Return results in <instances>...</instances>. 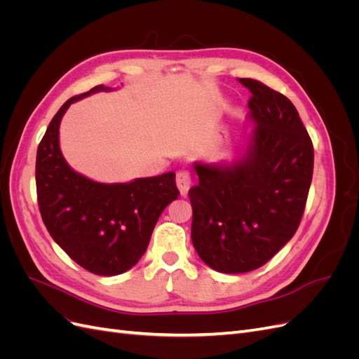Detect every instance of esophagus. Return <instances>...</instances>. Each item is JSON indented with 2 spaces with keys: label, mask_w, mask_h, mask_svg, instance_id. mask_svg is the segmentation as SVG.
<instances>
[{
  "label": "esophagus",
  "mask_w": 359,
  "mask_h": 359,
  "mask_svg": "<svg viewBox=\"0 0 359 359\" xmlns=\"http://www.w3.org/2000/svg\"><path fill=\"white\" fill-rule=\"evenodd\" d=\"M177 186H178L180 193L182 194V196H186V194L189 193L190 186H191V175H190L189 170H186V169L178 170V173H177Z\"/></svg>",
  "instance_id": "esophagus-1"
}]
</instances>
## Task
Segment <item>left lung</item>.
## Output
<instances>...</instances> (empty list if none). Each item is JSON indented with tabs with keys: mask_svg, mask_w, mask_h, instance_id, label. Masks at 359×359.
<instances>
[{
	"mask_svg": "<svg viewBox=\"0 0 359 359\" xmlns=\"http://www.w3.org/2000/svg\"><path fill=\"white\" fill-rule=\"evenodd\" d=\"M252 97L256 128L247 154L231 165L196 163L189 190L191 241L219 273L257 269L295 235L313 178V142L286 95L255 79H238Z\"/></svg>",
	"mask_w": 359,
	"mask_h": 359,
	"instance_id": "left-lung-1",
	"label": "left lung"
}]
</instances>
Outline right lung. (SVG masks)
I'll return each instance as SVG.
<instances>
[{"label":"right lung","instance_id":"right-lung-1","mask_svg":"<svg viewBox=\"0 0 359 359\" xmlns=\"http://www.w3.org/2000/svg\"><path fill=\"white\" fill-rule=\"evenodd\" d=\"M74 95L52 118L36 160L37 202L48 232L76 264L97 276H118L135 266L166 206L178 198L175 172L102 184L82 177L64 160L58 128L69 106L95 91Z\"/></svg>","mask_w":359,"mask_h":359}]
</instances>
